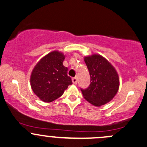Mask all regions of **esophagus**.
<instances>
[{"label": "esophagus", "mask_w": 147, "mask_h": 147, "mask_svg": "<svg viewBox=\"0 0 147 147\" xmlns=\"http://www.w3.org/2000/svg\"><path fill=\"white\" fill-rule=\"evenodd\" d=\"M72 82H73V84H77V78L76 77H73V78L72 79Z\"/></svg>", "instance_id": "esophagus-1"}]
</instances>
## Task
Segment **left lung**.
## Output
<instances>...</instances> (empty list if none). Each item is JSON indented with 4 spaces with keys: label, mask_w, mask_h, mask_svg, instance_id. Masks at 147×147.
I'll use <instances>...</instances> for the list:
<instances>
[{
    "label": "left lung",
    "mask_w": 147,
    "mask_h": 147,
    "mask_svg": "<svg viewBox=\"0 0 147 147\" xmlns=\"http://www.w3.org/2000/svg\"><path fill=\"white\" fill-rule=\"evenodd\" d=\"M84 61L90 77V84L86 89L81 88L84 99L95 106L104 105L117 94L119 77L111 64L99 55L86 57Z\"/></svg>",
    "instance_id": "left-lung-1"
}]
</instances>
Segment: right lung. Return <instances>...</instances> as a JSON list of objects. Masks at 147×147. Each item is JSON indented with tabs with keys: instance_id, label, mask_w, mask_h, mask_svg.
I'll return each mask as SVG.
<instances>
[{
	"instance_id": "obj_1",
	"label": "right lung",
	"mask_w": 147,
	"mask_h": 147,
	"mask_svg": "<svg viewBox=\"0 0 147 147\" xmlns=\"http://www.w3.org/2000/svg\"><path fill=\"white\" fill-rule=\"evenodd\" d=\"M65 56L59 51L45 55L35 65L30 77L33 92L44 102H51L61 97L72 84L68 68L63 65Z\"/></svg>"
}]
</instances>
